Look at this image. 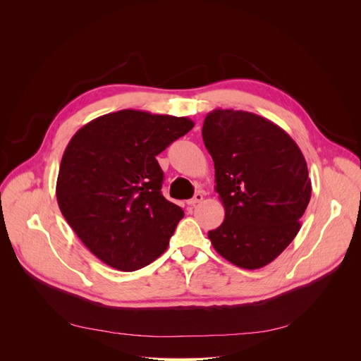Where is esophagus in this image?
Masks as SVG:
<instances>
[{"mask_svg": "<svg viewBox=\"0 0 361 361\" xmlns=\"http://www.w3.org/2000/svg\"><path fill=\"white\" fill-rule=\"evenodd\" d=\"M202 200H203V193H196L193 199L187 200V204H188V206H196V204H197V203H200Z\"/></svg>", "mask_w": 361, "mask_h": 361, "instance_id": "34e87169", "label": "esophagus"}]
</instances>
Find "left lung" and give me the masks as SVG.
Masks as SVG:
<instances>
[{"label": "left lung", "mask_w": 361, "mask_h": 361, "mask_svg": "<svg viewBox=\"0 0 361 361\" xmlns=\"http://www.w3.org/2000/svg\"><path fill=\"white\" fill-rule=\"evenodd\" d=\"M202 137L225 209L224 222L207 237L235 267H267L301 228L312 196L305 157L286 130L247 111L214 109Z\"/></svg>", "instance_id": "left-lung-1"}]
</instances>
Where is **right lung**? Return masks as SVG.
Returning <instances> with one entry per match:
<instances>
[{
  "label": "right lung",
  "instance_id": "right-lung-1",
  "mask_svg": "<svg viewBox=\"0 0 361 361\" xmlns=\"http://www.w3.org/2000/svg\"><path fill=\"white\" fill-rule=\"evenodd\" d=\"M193 127L187 117L121 109L92 120L68 142L56 202L89 252L108 267L137 271L166 250L184 212L161 193L157 157Z\"/></svg>",
  "mask_w": 361,
  "mask_h": 361
}]
</instances>
